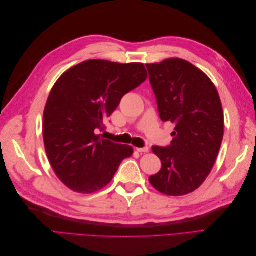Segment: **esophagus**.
<instances>
[{
	"label": "esophagus",
	"mask_w": 256,
	"mask_h": 256,
	"mask_svg": "<svg viewBox=\"0 0 256 256\" xmlns=\"http://www.w3.org/2000/svg\"><path fill=\"white\" fill-rule=\"evenodd\" d=\"M150 148L148 146H144V147H136V152H148Z\"/></svg>",
	"instance_id": "obj_1"
}]
</instances>
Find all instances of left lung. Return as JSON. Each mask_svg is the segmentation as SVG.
Returning a JSON list of instances; mask_svg holds the SVG:
<instances>
[{
    "mask_svg": "<svg viewBox=\"0 0 256 256\" xmlns=\"http://www.w3.org/2000/svg\"><path fill=\"white\" fill-rule=\"evenodd\" d=\"M146 68L161 120L175 124L171 144L152 146L162 166L150 182L164 194H188L205 182L220 150V97L210 79L184 60L168 58Z\"/></svg>",
    "mask_w": 256,
    "mask_h": 256,
    "instance_id": "left-lung-1",
    "label": "left lung"
}]
</instances>
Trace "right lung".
I'll return each instance as SVG.
<instances>
[{"label": "right lung", "mask_w": 256, "mask_h": 256, "mask_svg": "<svg viewBox=\"0 0 256 256\" xmlns=\"http://www.w3.org/2000/svg\"><path fill=\"white\" fill-rule=\"evenodd\" d=\"M143 64L90 60L74 66L54 84L44 112V142L60 182L79 193L109 184L132 147L98 134L127 92L146 80Z\"/></svg>", "instance_id": "1"}]
</instances>
